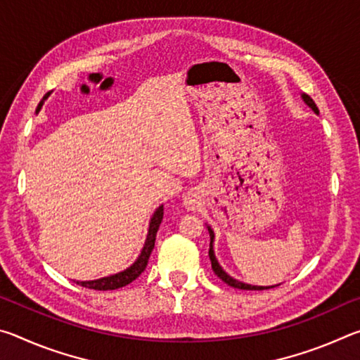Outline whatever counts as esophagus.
<instances>
[{
	"mask_svg": "<svg viewBox=\"0 0 360 360\" xmlns=\"http://www.w3.org/2000/svg\"><path fill=\"white\" fill-rule=\"evenodd\" d=\"M184 206L191 211L197 210L198 208V195L195 192H188L184 198Z\"/></svg>",
	"mask_w": 360,
	"mask_h": 360,
	"instance_id": "1",
	"label": "esophagus"
}]
</instances>
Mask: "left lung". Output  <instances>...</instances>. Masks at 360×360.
I'll return each instance as SVG.
<instances>
[{"instance_id":"8db88e82","label":"left lung","mask_w":360,"mask_h":360,"mask_svg":"<svg viewBox=\"0 0 360 360\" xmlns=\"http://www.w3.org/2000/svg\"><path fill=\"white\" fill-rule=\"evenodd\" d=\"M302 98L309 108L313 109L316 114H319V109H318V106H316V103L313 101L311 96L307 95V94H302ZM208 231H210V238H211V241H210V260H211L212 271H214L217 278H221L225 284H229L235 289H243V290H264V289H271V288H276V285H279V284H276V285H251V284L241 283V281H238V279H235V278H231L230 275H227V273L222 270V266L219 265V262H217L216 255H214V248H212V243H214V231H212L210 225H208Z\"/></svg>"}]
</instances>
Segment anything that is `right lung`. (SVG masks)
Returning a JSON list of instances; mask_svg holds the SVG:
<instances>
[{"mask_svg":"<svg viewBox=\"0 0 360 360\" xmlns=\"http://www.w3.org/2000/svg\"><path fill=\"white\" fill-rule=\"evenodd\" d=\"M47 96H49V94L44 96V98H42V100L39 101L38 108H36V112H39L42 103H44V100L47 98ZM162 219H163V205L158 206V208H157L155 212H154V216L150 217L148 238H146L143 251H141V254L138 255V259L135 260V264L130 265V266L127 268V270H124V271L115 273V275L105 276V278H100V279H94V281H76V284L82 285V288H85V289L114 290V289L124 288V285L130 284L131 281H135V279L146 270V266H148L150 252H152V249H154V245H155L157 230H158V227H160Z\"/></svg>","mask_w":360,"mask_h":360,"instance_id":"1","label":"right lung"}]
</instances>
